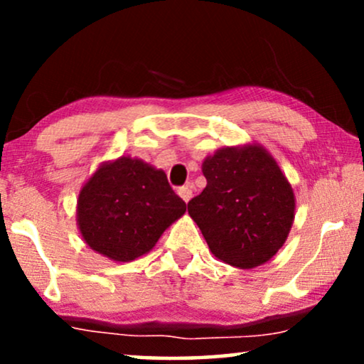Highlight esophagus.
I'll return each instance as SVG.
<instances>
[{
  "label": "esophagus",
  "instance_id": "obj_1",
  "mask_svg": "<svg viewBox=\"0 0 364 364\" xmlns=\"http://www.w3.org/2000/svg\"><path fill=\"white\" fill-rule=\"evenodd\" d=\"M177 193H178V196H181V198H182V200L186 202V203L192 198V191H191V188H188V187H181V188H178V191H177Z\"/></svg>",
  "mask_w": 364,
  "mask_h": 364
}]
</instances>
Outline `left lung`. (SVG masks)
Returning a JSON list of instances; mask_svg holds the SVG:
<instances>
[{"instance_id": "8db88e82", "label": "left lung", "mask_w": 364, "mask_h": 364, "mask_svg": "<svg viewBox=\"0 0 364 364\" xmlns=\"http://www.w3.org/2000/svg\"><path fill=\"white\" fill-rule=\"evenodd\" d=\"M207 187L188 202L217 260L235 268L267 263L295 220V193L285 173L257 142L222 147L202 162Z\"/></svg>"}]
</instances>
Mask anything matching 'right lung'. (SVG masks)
I'll list each match as a JSON object with an SVG mask.
<instances>
[{
    "label": "right lung",
    "instance_id": "add662e5",
    "mask_svg": "<svg viewBox=\"0 0 364 364\" xmlns=\"http://www.w3.org/2000/svg\"><path fill=\"white\" fill-rule=\"evenodd\" d=\"M186 208L162 168L121 156L102 162L82 183L76 222L91 250L126 263L151 252Z\"/></svg>",
    "mask_w": 364,
    "mask_h": 364
}]
</instances>
